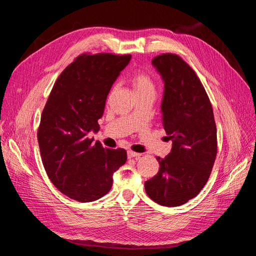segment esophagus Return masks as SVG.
Returning a JSON list of instances; mask_svg holds the SVG:
<instances>
[{
	"label": "esophagus",
	"mask_w": 256,
	"mask_h": 256,
	"mask_svg": "<svg viewBox=\"0 0 256 256\" xmlns=\"http://www.w3.org/2000/svg\"><path fill=\"white\" fill-rule=\"evenodd\" d=\"M127 154H128V158H136V159H138V158H140L142 156V154L136 152H132V150H128Z\"/></svg>",
	"instance_id": "34e87169"
}]
</instances>
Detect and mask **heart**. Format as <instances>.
<instances>
[{
	"label": "heart",
	"mask_w": 256,
	"mask_h": 256,
	"mask_svg": "<svg viewBox=\"0 0 256 256\" xmlns=\"http://www.w3.org/2000/svg\"><path fill=\"white\" fill-rule=\"evenodd\" d=\"M131 83L136 88V92H154V82L152 76L146 72L138 70L131 74Z\"/></svg>",
	"instance_id": "1"
}]
</instances>
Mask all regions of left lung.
<instances>
[{
    "instance_id": "1",
    "label": "left lung",
    "mask_w": 256,
    "mask_h": 256,
    "mask_svg": "<svg viewBox=\"0 0 256 256\" xmlns=\"http://www.w3.org/2000/svg\"><path fill=\"white\" fill-rule=\"evenodd\" d=\"M152 65L164 81L162 124L172 150L157 157L159 171L145 182L154 202L175 207L196 198L204 188L218 152L212 106L202 82L177 54L162 53Z\"/></svg>"
}]
</instances>
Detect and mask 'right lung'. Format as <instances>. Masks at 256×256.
Instances as JSON below:
<instances>
[{"mask_svg": "<svg viewBox=\"0 0 256 256\" xmlns=\"http://www.w3.org/2000/svg\"><path fill=\"white\" fill-rule=\"evenodd\" d=\"M130 54L83 53L58 76L37 131L44 168L52 184L79 202L106 196L113 173L127 161L124 148H104L88 136L99 130L108 94Z\"/></svg>", "mask_w": 256, "mask_h": 256, "instance_id": "right-lung-1", "label": "right lung"}]
</instances>
